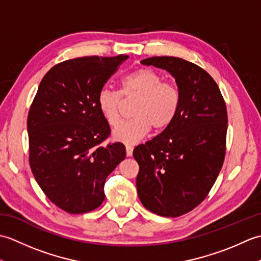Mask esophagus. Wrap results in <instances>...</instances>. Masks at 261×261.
Masks as SVG:
<instances>
[{"label": "esophagus", "instance_id": "obj_1", "mask_svg": "<svg viewBox=\"0 0 261 261\" xmlns=\"http://www.w3.org/2000/svg\"><path fill=\"white\" fill-rule=\"evenodd\" d=\"M125 151H126V156L131 157L132 153H134V147L130 146V145H126L125 146Z\"/></svg>", "mask_w": 261, "mask_h": 261}]
</instances>
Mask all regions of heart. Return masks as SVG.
Returning <instances> with one entry per match:
<instances>
[{
	"mask_svg": "<svg viewBox=\"0 0 261 261\" xmlns=\"http://www.w3.org/2000/svg\"><path fill=\"white\" fill-rule=\"evenodd\" d=\"M163 76L150 68H139L121 80L120 92L110 87L99 90L96 105L105 121L115 126L120 116V95L140 96L133 115L113 131L115 140L136 143L145 137L151 126L163 131L173 123L180 105V94L173 83L163 82Z\"/></svg>",
	"mask_w": 261,
	"mask_h": 261,
	"instance_id": "b5f03b06",
	"label": "heart"
}]
</instances>
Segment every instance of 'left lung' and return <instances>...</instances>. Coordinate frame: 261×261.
Masks as SVG:
<instances>
[{
  "label": "left lung",
  "instance_id": "1",
  "mask_svg": "<svg viewBox=\"0 0 261 261\" xmlns=\"http://www.w3.org/2000/svg\"><path fill=\"white\" fill-rule=\"evenodd\" d=\"M142 65L166 69L180 94L178 113L162 134L135 148L137 191L150 212L177 218L207 196L224 162L228 114L218 84L203 68L177 57Z\"/></svg>",
  "mask_w": 261,
  "mask_h": 261
}]
</instances>
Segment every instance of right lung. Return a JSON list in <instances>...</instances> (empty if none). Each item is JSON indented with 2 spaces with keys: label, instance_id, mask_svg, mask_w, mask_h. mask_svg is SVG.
<instances>
[{
  "label": "right lung",
  "instance_id": "add662e5",
  "mask_svg": "<svg viewBox=\"0 0 261 261\" xmlns=\"http://www.w3.org/2000/svg\"><path fill=\"white\" fill-rule=\"evenodd\" d=\"M126 59L65 60L43 76L33 98L27 121L30 167L46 196L67 213L97 208L105 179L125 158L123 143L103 145L111 131L96 97Z\"/></svg>",
  "mask_w": 261,
  "mask_h": 261
}]
</instances>
